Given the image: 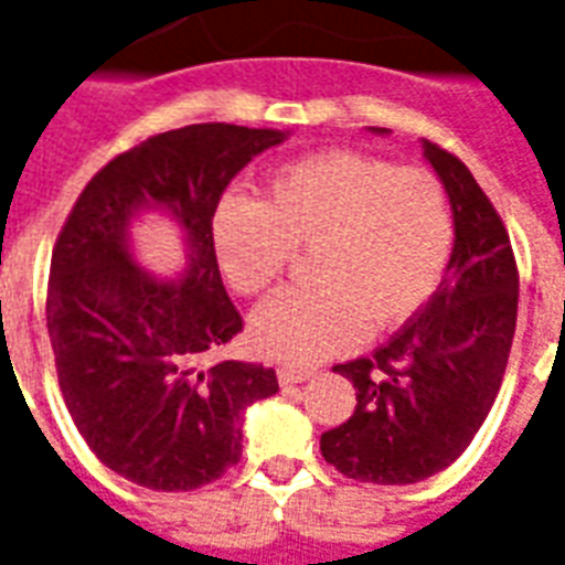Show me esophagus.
I'll return each mask as SVG.
<instances>
[{
  "mask_svg": "<svg viewBox=\"0 0 565 565\" xmlns=\"http://www.w3.org/2000/svg\"><path fill=\"white\" fill-rule=\"evenodd\" d=\"M277 377L282 386H295V383H303V380L312 377V371L303 369V365H282V369L277 371Z\"/></svg>",
  "mask_w": 565,
  "mask_h": 565,
  "instance_id": "34e87169",
  "label": "esophagus"
}]
</instances>
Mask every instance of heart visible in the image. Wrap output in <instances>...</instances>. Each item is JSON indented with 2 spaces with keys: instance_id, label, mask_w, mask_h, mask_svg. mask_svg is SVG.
Returning <instances> with one entry per match:
<instances>
[{
  "instance_id": "obj_1",
  "label": "heart",
  "mask_w": 565,
  "mask_h": 565,
  "mask_svg": "<svg viewBox=\"0 0 565 565\" xmlns=\"http://www.w3.org/2000/svg\"><path fill=\"white\" fill-rule=\"evenodd\" d=\"M214 256L238 295L268 291L295 250H309V286L279 291L253 312L262 356L318 362L365 330L409 321L439 286L454 247L448 191L436 173L335 150L291 161L265 200L230 194L212 221Z\"/></svg>"
}]
</instances>
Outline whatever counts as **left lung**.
<instances>
[{
    "instance_id": "obj_1",
    "label": "left lung",
    "mask_w": 565,
    "mask_h": 565,
    "mask_svg": "<svg viewBox=\"0 0 565 565\" xmlns=\"http://www.w3.org/2000/svg\"><path fill=\"white\" fill-rule=\"evenodd\" d=\"M454 209V253L433 297L371 356L335 365L353 415L321 436L344 478L404 487L448 469L487 422L519 312V268L495 205L454 152L424 143Z\"/></svg>"
}]
</instances>
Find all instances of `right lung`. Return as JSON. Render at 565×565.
Instances as JSON below:
<instances>
[{
	"instance_id": "1",
	"label": "right lung",
	"mask_w": 565,
	"mask_h": 565,
	"mask_svg": "<svg viewBox=\"0 0 565 565\" xmlns=\"http://www.w3.org/2000/svg\"><path fill=\"white\" fill-rule=\"evenodd\" d=\"M277 129L194 124L120 152L78 194L46 286L55 371L73 422L120 478L191 492L242 460V413L279 392L262 362H212L244 330L214 256L212 217L238 170L277 147ZM141 204L186 230L182 284L134 265L125 226Z\"/></svg>"
}]
</instances>
